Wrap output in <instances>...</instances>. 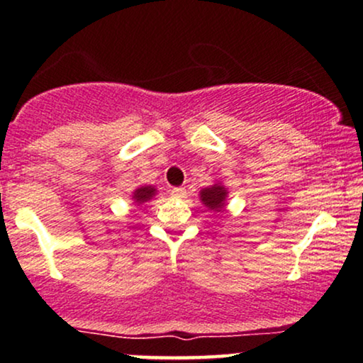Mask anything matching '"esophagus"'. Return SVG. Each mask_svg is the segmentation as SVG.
I'll return each mask as SVG.
<instances>
[{
  "mask_svg": "<svg viewBox=\"0 0 363 363\" xmlns=\"http://www.w3.org/2000/svg\"><path fill=\"white\" fill-rule=\"evenodd\" d=\"M170 194H172V198H186V189L184 187H172V191H170Z\"/></svg>",
  "mask_w": 363,
  "mask_h": 363,
  "instance_id": "34e87169",
  "label": "esophagus"
}]
</instances>
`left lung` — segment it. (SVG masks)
I'll return each instance as SVG.
<instances>
[{"instance_id":"obj_1","label":"left lung","mask_w":363,"mask_h":363,"mask_svg":"<svg viewBox=\"0 0 363 363\" xmlns=\"http://www.w3.org/2000/svg\"><path fill=\"white\" fill-rule=\"evenodd\" d=\"M201 201L203 205L206 208H210V210H222L223 205H225V198H227V189H225L223 186L220 184H215V186H210V187H205V189L201 191Z\"/></svg>"}]
</instances>
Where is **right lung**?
<instances>
[{
    "label": "right lung",
    "mask_w": 363,
    "mask_h": 363,
    "mask_svg": "<svg viewBox=\"0 0 363 363\" xmlns=\"http://www.w3.org/2000/svg\"><path fill=\"white\" fill-rule=\"evenodd\" d=\"M153 196H155V187L143 186V187H138V189L135 191L133 199H135L136 203H145V201H148V199H152Z\"/></svg>",
    "instance_id": "add662e5"
}]
</instances>
